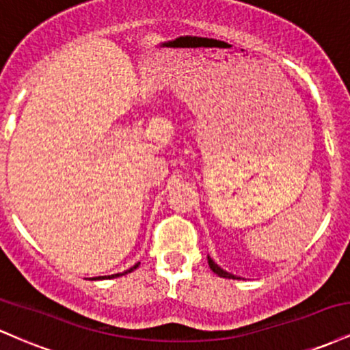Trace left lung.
Masks as SVG:
<instances>
[{
    "label": "left lung",
    "mask_w": 350,
    "mask_h": 350,
    "mask_svg": "<svg viewBox=\"0 0 350 350\" xmlns=\"http://www.w3.org/2000/svg\"><path fill=\"white\" fill-rule=\"evenodd\" d=\"M207 260H208V267H211V270L215 273V275H219V276H222V278H232V280H239L237 278V276H234V275H230V273H227V271H224L222 268L219 267V265H217L214 260L211 258V256H207Z\"/></svg>",
    "instance_id": "1"
}]
</instances>
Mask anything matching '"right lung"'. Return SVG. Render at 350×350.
Wrapping results in <instances>:
<instances>
[{"instance_id":"add662e5","label":"right lung","mask_w":350,"mask_h":350,"mask_svg":"<svg viewBox=\"0 0 350 350\" xmlns=\"http://www.w3.org/2000/svg\"><path fill=\"white\" fill-rule=\"evenodd\" d=\"M138 265L139 263H136L135 267H131L130 270H126L124 273H116V275H108V276H98V278H92V280H103V278H107V280H110V278H116V276H122V275H126V273H131L133 270H136V268H138Z\"/></svg>"}]
</instances>
